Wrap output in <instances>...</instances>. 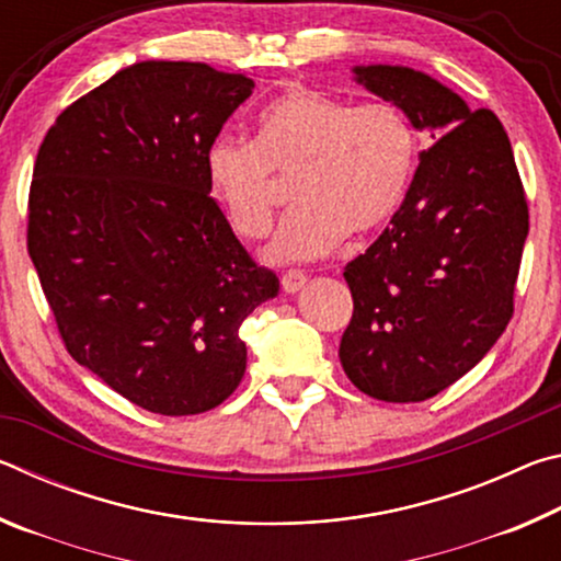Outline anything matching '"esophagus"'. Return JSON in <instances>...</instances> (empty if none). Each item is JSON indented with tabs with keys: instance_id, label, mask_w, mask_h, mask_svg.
Returning a JSON list of instances; mask_svg holds the SVG:
<instances>
[{
	"instance_id": "1",
	"label": "esophagus",
	"mask_w": 561,
	"mask_h": 561,
	"mask_svg": "<svg viewBox=\"0 0 561 561\" xmlns=\"http://www.w3.org/2000/svg\"><path fill=\"white\" fill-rule=\"evenodd\" d=\"M304 284H307V274H304L301 270H289V272H284L282 274V287H284V291H289V294H297Z\"/></svg>"
}]
</instances>
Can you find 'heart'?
Masks as SVG:
<instances>
[{"mask_svg": "<svg viewBox=\"0 0 561 561\" xmlns=\"http://www.w3.org/2000/svg\"><path fill=\"white\" fill-rule=\"evenodd\" d=\"M415 158V133L391 101L354 106L291 87L257 118V138H215L207 180L234 230L267 234L277 210V178L294 180L297 207L270 247L279 262L311 260L348 234H368L401 205Z\"/></svg>", "mask_w": 561, "mask_h": 561, "instance_id": "heart-1", "label": "heart"}]
</instances>
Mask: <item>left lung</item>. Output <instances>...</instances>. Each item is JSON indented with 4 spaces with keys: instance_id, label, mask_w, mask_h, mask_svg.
Masks as SVG:
<instances>
[{
    "instance_id": "1",
    "label": "left lung",
    "mask_w": 561,
    "mask_h": 561,
    "mask_svg": "<svg viewBox=\"0 0 561 561\" xmlns=\"http://www.w3.org/2000/svg\"><path fill=\"white\" fill-rule=\"evenodd\" d=\"M431 138L403 205L344 270L354 314L339 358L358 391L417 403L458 381L502 336L529 230L507 130L490 108L408 66H356Z\"/></svg>"
}]
</instances>
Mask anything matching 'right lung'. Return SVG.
Listing matches in <instances>:
<instances>
[{
  "instance_id": "add662e5",
  "label": "right lung",
  "mask_w": 561,
  "mask_h": 561,
  "mask_svg": "<svg viewBox=\"0 0 561 561\" xmlns=\"http://www.w3.org/2000/svg\"><path fill=\"white\" fill-rule=\"evenodd\" d=\"M254 81L140 61L44 136L26 250L69 354L130 403L195 415L240 386L242 321L279 291L210 197L205 153Z\"/></svg>"
}]
</instances>
